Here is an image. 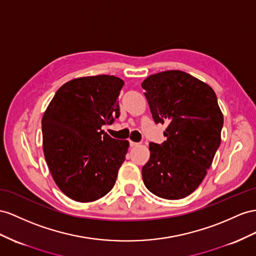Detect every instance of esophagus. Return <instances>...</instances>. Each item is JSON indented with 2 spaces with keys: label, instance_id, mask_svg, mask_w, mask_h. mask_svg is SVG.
<instances>
[{
  "label": "esophagus",
  "instance_id": "34e87169",
  "mask_svg": "<svg viewBox=\"0 0 256 256\" xmlns=\"http://www.w3.org/2000/svg\"><path fill=\"white\" fill-rule=\"evenodd\" d=\"M138 144H140V142H135L130 140V147H135V146L138 145Z\"/></svg>",
  "mask_w": 256,
  "mask_h": 256
}]
</instances>
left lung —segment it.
<instances>
[{"label": "left lung", "instance_id": "8db88e82", "mask_svg": "<svg viewBox=\"0 0 256 256\" xmlns=\"http://www.w3.org/2000/svg\"><path fill=\"white\" fill-rule=\"evenodd\" d=\"M156 123L166 140L150 142L144 184L163 199L185 198L199 187L220 145L224 118L211 86L180 70L149 76L142 83Z\"/></svg>", "mask_w": 256, "mask_h": 256}]
</instances>
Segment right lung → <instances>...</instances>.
<instances>
[{"label": "right lung", "mask_w": 256, "mask_h": 256, "mask_svg": "<svg viewBox=\"0 0 256 256\" xmlns=\"http://www.w3.org/2000/svg\"><path fill=\"white\" fill-rule=\"evenodd\" d=\"M123 85L107 74L74 78L56 92L43 114L45 160L58 188L72 200L95 201L114 186L130 144L102 126L119 118Z\"/></svg>", "instance_id": "add662e5"}]
</instances>
